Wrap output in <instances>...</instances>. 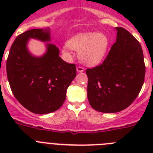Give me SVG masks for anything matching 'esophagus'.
I'll return each instance as SVG.
<instances>
[{
  "label": "esophagus",
  "instance_id": "esophagus-1",
  "mask_svg": "<svg viewBox=\"0 0 153 153\" xmlns=\"http://www.w3.org/2000/svg\"><path fill=\"white\" fill-rule=\"evenodd\" d=\"M76 70H77V72L82 73L84 71V68H83V67H81V66H78V67H76Z\"/></svg>",
  "mask_w": 153,
  "mask_h": 153
}]
</instances>
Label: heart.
I'll use <instances>...</instances> for the list:
<instances>
[{"instance_id":"heart-1","label":"heart","mask_w":153,"mask_h":153,"mask_svg":"<svg viewBox=\"0 0 153 153\" xmlns=\"http://www.w3.org/2000/svg\"><path fill=\"white\" fill-rule=\"evenodd\" d=\"M109 47L108 37L102 33L89 32L81 33L66 44L63 52L69 54L70 48L79 53L82 62L87 65H96L103 59Z\"/></svg>"}]
</instances>
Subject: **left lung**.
Returning <instances> with one entry per match:
<instances>
[{"label":"left lung","mask_w":153,"mask_h":153,"mask_svg":"<svg viewBox=\"0 0 153 153\" xmlns=\"http://www.w3.org/2000/svg\"><path fill=\"white\" fill-rule=\"evenodd\" d=\"M116 29L117 41L106 59L86 70L89 102L101 113H117L130 106L145 79L146 66L140 42L125 28Z\"/></svg>","instance_id":"obj_1"}]
</instances>
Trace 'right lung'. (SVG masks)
<instances>
[{
	"label": "right lung",
	"instance_id": "add662e5",
	"mask_svg": "<svg viewBox=\"0 0 153 153\" xmlns=\"http://www.w3.org/2000/svg\"><path fill=\"white\" fill-rule=\"evenodd\" d=\"M29 38L51 39L49 30L32 29L18 35L7 60V79L13 96L29 111L46 114L60 109L68 86L76 75V67L59 56V49L47 44V51L34 57L27 49Z\"/></svg>",
	"mask_w": 153,
	"mask_h": 153
}]
</instances>
